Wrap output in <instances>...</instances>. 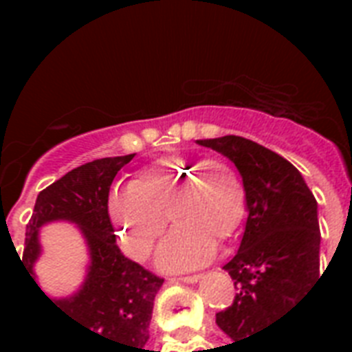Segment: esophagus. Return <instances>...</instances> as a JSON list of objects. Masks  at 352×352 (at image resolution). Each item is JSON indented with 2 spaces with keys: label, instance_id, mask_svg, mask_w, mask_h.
<instances>
[{
  "label": "esophagus",
  "instance_id": "34e87169",
  "mask_svg": "<svg viewBox=\"0 0 352 352\" xmlns=\"http://www.w3.org/2000/svg\"><path fill=\"white\" fill-rule=\"evenodd\" d=\"M201 279V274H193V276H182V278H171V283H195Z\"/></svg>",
  "mask_w": 352,
  "mask_h": 352
}]
</instances>
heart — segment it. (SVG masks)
I'll return each instance as SVG.
<instances>
[{"label":"heart","mask_w":352,"mask_h":352,"mask_svg":"<svg viewBox=\"0 0 352 352\" xmlns=\"http://www.w3.org/2000/svg\"><path fill=\"white\" fill-rule=\"evenodd\" d=\"M245 215V182L225 159H160L131 177L127 193L109 199L118 243L135 261L148 259L166 219L175 226L157 256L173 272L210 261L215 241H230Z\"/></svg>","instance_id":"obj_1"}]
</instances>
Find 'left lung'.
<instances>
[{"label": "left lung", "mask_w": 352, "mask_h": 352, "mask_svg": "<svg viewBox=\"0 0 352 352\" xmlns=\"http://www.w3.org/2000/svg\"><path fill=\"white\" fill-rule=\"evenodd\" d=\"M237 166L246 190L245 234L225 270L235 285L232 305L215 323L234 342L279 320L320 278L316 199L289 160L248 138L197 140Z\"/></svg>", "instance_id": "8db88e82"}]
</instances>
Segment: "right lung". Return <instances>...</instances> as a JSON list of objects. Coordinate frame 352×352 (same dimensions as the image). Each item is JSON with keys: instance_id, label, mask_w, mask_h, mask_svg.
Masks as SVG:
<instances>
[{"instance_id": "right-lung-1", "label": "right lung", "mask_w": 352, "mask_h": 352, "mask_svg": "<svg viewBox=\"0 0 352 352\" xmlns=\"http://www.w3.org/2000/svg\"><path fill=\"white\" fill-rule=\"evenodd\" d=\"M131 159L133 155H124L93 160L41 190L27 225L23 263L32 279V265L39 255L37 228L43 222L54 219L76 222L90 245L88 279L73 298L47 300L67 320L115 342L118 352H149L146 344L153 300L164 279L122 254L107 212L113 179ZM32 283L37 287L34 280Z\"/></svg>"}]
</instances>
